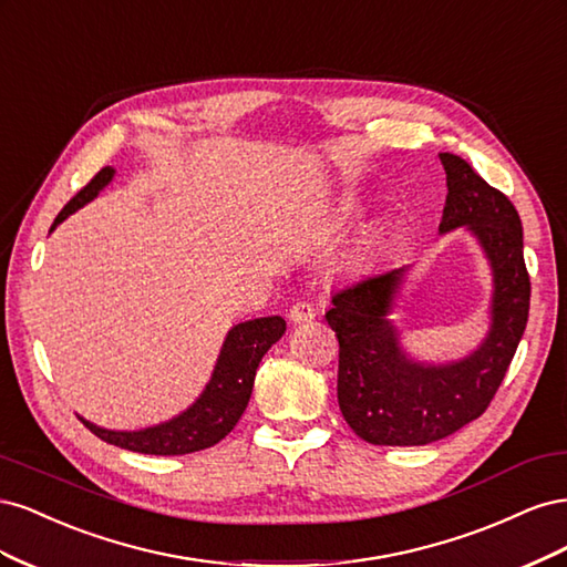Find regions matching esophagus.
<instances>
[{"label":"esophagus","mask_w":567,"mask_h":567,"mask_svg":"<svg viewBox=\"0 0 567 567\" xmlns=\"http://www.w3.org/2000/svg\"><path fill=\"white\" fill-rule=\"evenodd\" d=\"M315 307L307 302V300H298L293 307H290L288 310V319L290 321H296V323H302V321H310V319H315Z\"/></svg>","instance_id":"1"}]
</instances>
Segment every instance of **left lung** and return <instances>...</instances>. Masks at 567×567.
Wrapping results in <instances>:
<instances>
[{"instance_id":"1","label":"left lung","mask_w":567,"mask_h":567,"mask_svg":"<svg viewBox=\"0 0 567 567\" xmlns=\"http://www.w3.org/2000/svg\"><path fill=\"white\" fill-rule=\"evenodd\" d=\"M440 163L447 173L440 231L468 227L483 244L494 271L492 329L463 362L423 367L404 357L388 321L402 267L338 288L326 312L340 346L338 404L352 431L371 444L414 447L483 416L527 326L529 274L518 210L454 153H440Z\"/></svg>"}]
</instances>
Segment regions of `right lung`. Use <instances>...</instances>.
<instances>
[{
  "label": "right lung",
  "mask_w": 567,
  "mask_h": 567,
  "mask_svg": "<svg viewBox=\"0 0 567 567\" xmlns=\"http://www.w3.org/2000/svg\"><path fill=\"white\" fill-rule=\"evenodd\" d=\"M113 177L111 167H101L99 173L84 184L80 192L63 205V210L56 215V225L82 208L84 203L92 200L101 188H104ZM286 331V321L281 317H262L234 326L229 331L225 346H221L217 367L213 371L210 383L205 385L203 394L194 406H188L182 416L161 423L156 427L136 433H115L96 427L94 423L80 419L90 431L109 444H115L120 450L153 454V456H179L208 450L221 437H227L234 425L241 419L248 406L255 371L260 367L265 352L277 342Z\"/></svg>",
  "instance_id": "right-lung-1"
}]
</instances>
